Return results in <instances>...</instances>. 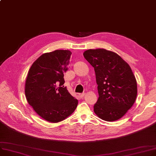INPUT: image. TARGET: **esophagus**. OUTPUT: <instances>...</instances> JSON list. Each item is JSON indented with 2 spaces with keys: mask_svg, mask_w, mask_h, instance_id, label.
Segmentation results:
<instances>
[{
  "mask_svg": "<svg viewBox=\"0 0 156 156\" xmlns=\"http://www.w3.org/2000/svg\"><path fill=\"white\" fill-rule=\"evenodd\" d=\"M84 95H85V93H81V94H79V95H78V96H79L81 98H83V97H84Z\"/></svg>",
  "mask_w": 156,
  "mask_h": 156,
  "instance_id": "34e87169",
  "label": "esophagus"
}]
</instances>
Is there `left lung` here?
<instances>
[{"label": "left lung", "mask_w": 156, "mask_h": 156, "mask_svg": "<svg viewBox=\"0 0 156 156\" xmlns=\"http://www.w3.org/2000/svg\"><path fill=\"white\" fill-rule=\"evenodd\" d=\"M83 56L94 68L98 85L99 97L94 112L105 121L120 119L132 107L137 95L130 66L119 55L105 49H88Z\"/></svg>", "instance_id": "8db88e82"}]
</instances>
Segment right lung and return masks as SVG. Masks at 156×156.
Returning a JSON list of instances; mask_svg holds the SVG:
<instances>
[{"label": "right lung", "mask_w": 156, "mask_h": 156, "mask_svg": "<svg viewBox=\"0 0 156 156\" xmlns=\"http://www.w3.org/2000/svg\"><path fill=\"white\" fill-rule=\"evenodd\" d=\"M72 53L55 50L40 56L30 66L25 83L29 104L45 120L57 123L75 110L78 100L63 85Z\"/></svg>", "instance_id": "1"}]
</instances>
